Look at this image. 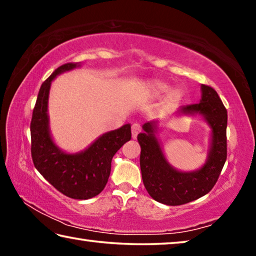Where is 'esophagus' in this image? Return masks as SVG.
<instances>
[{"label": "esophagus", "instance_id": "1", "mask_svg": "<svg viewBox=\"0 0 256 256\" xmlns=\"http://www.w3.org/2000/svg\"><path fill=\"white\" fill-rule=\"evenodd\" d=\"M131 132H132V138H136L138 134L141 132V125L138 124V123H134L132 125V128H131Z\"/></svg>", "mask_w": 256, "mask_h": 256}]
</instances>
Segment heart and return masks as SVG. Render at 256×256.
Here are the masks:
<instances>
[{"mask_svg":"<svg viewBox=\"0 0 256 256\" xmlns=\"http://www.w3.org/2000/svg\"><path fill=\"white\" fill-rule=\"evenodd\" d=\"M168 90H170V86L164 84L162 81H158V80L149 82L148 86H146V92H148L150 96L154 98L162 97V94H164L168 92ZM180 98H182V92L178 89L172 90V92H168L166 98H164V105L166 108L174 107L176 104L180 100Z\"/></svg>","mask_w":256,"mask_h":256,"instance_id":"1","label":"heart"}]
</instances>
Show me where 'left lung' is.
I'll return each mask as SVG.
<instances>
[{"mask_svg": "<svg viewBox=\"0 0 256 256\" xmlns=\"http://www.w3.org/2000/svg\"><path fill=\"white\" fill-rule=\"evenodd\" d=\"M201 100L182 107L180 114L201 115L211 128V144L206 164L194 172H180L164 158L156 138L158 120L144 124L138 134L141 146L142 180L154 200L167 206H180L206 196L214 188L227 159V110L216 90L202 84Z\"/></svg>", "mask_w": 256, "mask_h": 256, "instance_id": "left-lung-1", "label": "left lung"}]
</instances>
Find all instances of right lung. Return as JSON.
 <instances>
[{
    "mask_svg": "<svg viewBox=\"0 0 256 256\" xmlns=\"http://www.w3.org/2000/svg\"><path fill=\"white\" fill-rule=\"evenodd\" d=\"M79 66L80 63L63 64L42 84L32 112L30 134L32 157L36 170L64 196L86 200L98 196L106 186L112 157L125 142L131 140V125L125 124L104 133L81 152H64L54 144L47 114L52 81L60 73Z\"/></svg>",
    "mask_w": 256,
    "mask_h": 256,
    "instance_id": "add662e5",
    "label": "right lung"
}]
</instances>
